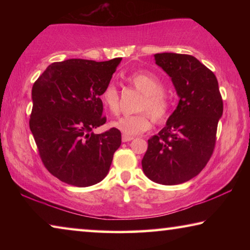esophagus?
<instances>
[{"instance_id": "obj_1", "label": "esophagus", "mask_w": 250, "mask_h": 250, "mask_svg": "<svg viewBox=\"0 0 250 250\" xmlns=\"http://www.w3.org/2000/svg\"><path fill=\"white\" fill-rule=\"evenodd\" d=\"M133 137H129V135H122V142H129L133 140Z\"/></svg>"}]
</instances>
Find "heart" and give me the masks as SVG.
Segmentation results:
<instances>
[{
  "label": "heart",
  "mask_w": 250,
  "mask_h": 250,
  "mask_svg": "<svg viewBox=\"0 0 250 250\" xmlns=\"http://www.w3.org/2000/svg\"><path fill=\"white\" fill-rule=\"evenodd\" d=\"M126 82L142 94L138 101L137 110L141 111L133 116L121 117L111 125L125 135H137L146 132L152 125V118L163 124L171 111V99L163 90V83L159 77L149 71H135L126 76ZM104 107L112 115L119 112L120 96L115 83H109L100 94Z\"/></svg>",
  "instance_id": "heart-1"
}]
</instances>
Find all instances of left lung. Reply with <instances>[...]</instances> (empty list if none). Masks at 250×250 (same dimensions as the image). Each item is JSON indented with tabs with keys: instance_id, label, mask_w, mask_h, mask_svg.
<instances>
[{
	"instance_id": "obj_1",
	"label": "left lung",
	"mask_w": 250,
	"mask_h": 250,
	"mask_svg": "<svg viewBox=\"0 0 250 250\" xmlns=\"http://www.w3.org/2000/svg\"><path fill=\"white\" fill-rule=\"evenodd\" d=\"M154 58L180 101L167 125L147 140L142 168L155 183L181 184L196 176L213 154L223 99L216 76L194 56L161 53Z\"/></svg>"
}]
</instances>
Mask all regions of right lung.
Segmentation results:
<instances>
[{"label": "right lung", "instance_id": "obj_1", "mask_svg": "<svg viewBox=\"0 0 250 250\" xmlns=\"http://www.w3.org/2000/svg\"><path fill=\"white\" fill-rule=\"evenodd\" d=\"M121 59L53 62L33 84L29 129L42 162L62 182L86 188L108 174L121 132L91 131L107 120L100 94Z\"/></svg>", "mask_w": 250, "mask_h": 250}]
</instances>
